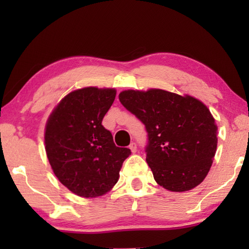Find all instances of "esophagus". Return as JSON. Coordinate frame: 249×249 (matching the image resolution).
Instances as JSON below:
<instances>
[{"label":"esophagus","instance_id":"esophagus-1","mask_svg":"<svg viewBox=\"0 0 249 249\" xmlns=\"http://www.w3.org/2000/svg\"><path fill=\"white\" fill-rule=\"evenodd\" d=\"M129 148L131 149V152H132V153H136V152H137V144H136V142H132L131 144L129 145Z\"/></svg>","mask_w":249,"mask_h":249}]
</instances>
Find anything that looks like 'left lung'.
<instances>
[{"label": "left lung", "mask_w": 249, "mask_h": 249, "mask_svg": "<svg viewBox=\"0 0 249 249\" xmlns=\"http://www.w3.org/2000/svg\"><path fill=\"white\" fill-rule=\"evenodd\" d=\"M119 100L145 124L146 161L160 186L187 192L205 179L217 145L215 120L205 104L163 89L124 90Z\"/></svg>", "instance_id": "8db88e82"}]
</instances>
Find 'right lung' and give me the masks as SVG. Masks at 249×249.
I'll use <instances>...</instances> for the list:
<instances>
[{
  "label": "right lung",
  "mask_w": 249,
  "mask_h": 249,
  "mask_svg": "<svg viewBox=\"0 0 249 249\" xmlns=\"http://www.w3.org/2000/svg\"><path fill=\"white\" fill-rule=\"evenodd\" d=\"M113 88L71 91L51 113L45 128L47 159L56 178L85 198L104 195L119 180L130 149L118 147L102 124L113 104Z\"/></svg>",
  "instance_id": "right-lung-1"
}]
</instances>
